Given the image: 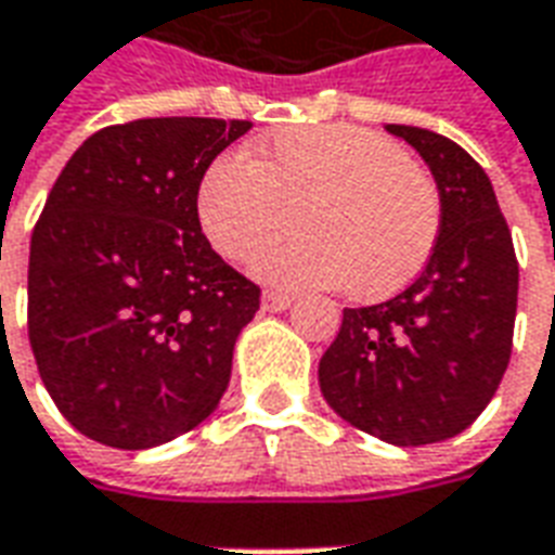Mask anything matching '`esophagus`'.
I'll use <instances>...</instances> for the list:
<instances>
[{
	"mask_svg": "<svg viewBox=\"0 0 555 555\" xmlns=\"http://www.w3.org/2000/svg\"><path fill=\"white\" fill-rule=\"evenodd\" d=\"M289 305H293V295L274 293V289L262 293V310H269V313H281V310H286Z\"/></svg>",
	"mask_w": 555,
	"mask_h": 555,
	"instance_id": "34e87169",
	"label": "esophagus"
}]
</instances>
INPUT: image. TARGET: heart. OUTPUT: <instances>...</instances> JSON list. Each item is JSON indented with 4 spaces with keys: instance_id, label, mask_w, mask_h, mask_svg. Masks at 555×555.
<instances>
[{
    "instance_id": "obj_1",
    "label": "heart",
    "mask_w": 555,
    "mask_h": 555,
    "mask_svg": "<svg viewBox=\"0 0 555 555\" xmlns=\"http://www.w3.org/2000/svg\"><path fill=\"white\" fill-rule=\"evenodd\" d=\"M298 224L301 236L266 250L257 278L283 289H343L378 301L426 269L440 236V192L382 132L325 124L283 129L245 156L206 168L197 218L212 248L250 260Z\"/></svg>"
}]
</instances>
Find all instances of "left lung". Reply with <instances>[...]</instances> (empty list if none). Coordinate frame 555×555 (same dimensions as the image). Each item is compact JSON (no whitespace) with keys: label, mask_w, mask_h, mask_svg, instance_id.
<instances>
[{"label":"left lung","mask_w":555,"mask_h":555,"mask_svg":"<svg viewBox=\"0 0 555 555\" xmlns=\"http://www.w3.org/2000/svg\"><path fill=\"white\" fill-rule=\"evenodd\" d=\"M426 159L440 236L408 289L346 307L319 361L325 402L393 447L455 438L482 414L512 358L517 257L496 194L470 153L431 129L387 124Z\"/></svg>","instance_id":"1"}]
</instances>
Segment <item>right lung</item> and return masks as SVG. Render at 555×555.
Returning a JSON list of instances; mask_svg holds the SVG:
<instances>
[{"label": "right lung", "instance_id": "obj_1", "mask_svg": "<svg viewBox=\"0 0 555 555\" xmlns=\"http://www.w3.org/2000/svg\"><path fill=\"white\" fill-rule=\"evenodd\" d=\"M250 120L144 117L64 165L28 254V343L85 438L150 449L201 426L230 384L260 286L201 233L197 192Z\"/></svg>", "mask_w": 555, "mask_h": 555}]
</instances>
